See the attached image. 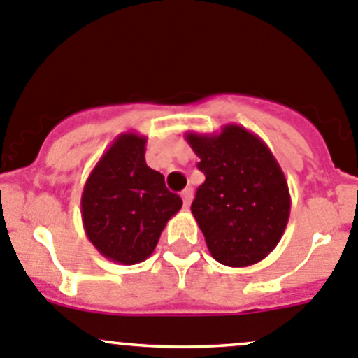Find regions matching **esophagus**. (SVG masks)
Returning <instances> with one entry per match:
<instances>
[{"mask_svg": "<svg viewBox=\"0 0 358 358\" xmlns=\"http://www.w3.org/2000/svg\"><path fill=\"white\" fill-rule=\"evenodd\" d=\"M192 197H194L192 189H185V190H183V192H182V199H183V206H185V208H189L190 202H192Z\"/></svg>", "mask_w": 358, "mask_h": 358, "instance_id": "34e87169", "label": "esophagus"}]
</instances>
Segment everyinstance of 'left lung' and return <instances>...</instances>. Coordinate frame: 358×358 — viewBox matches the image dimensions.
<instances>
[{
  "label": "left lung",
  "instance_id": "obj_1",
  "mask_svg": "<svg viewBox=\"0 0 358 358\" xmlns=\"http://www.w3.org/2000/svg\"><path fill=\"white\" fill-rule=\"evenodd\" d=\"M185 138L206 175L190 209L209 252L227 266L262 262L282 239L291 213L289 187L272 150L239 124L187 131Z\"/></svg>",
  "mask_w": 358,
  "mask_h": 358
}]
</instances>
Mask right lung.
Wrapping results in <instances>:
<instances>
[{
    "instance_id": "obj_1",
    "label": "right lung",
    "mask_w": 358,
    "mask_h": 358,
    "mask_svg": "<svg viewBox=\"0 0 358 358\" xmlns=\"http://www.w3.org/2000/svg\"><path fill=\"white\" fill-rule=\"evenodd\" d=\"M147 136L121 133L90 173L81 196L86 237L103 258L136 265L149 258L182 199L145 162Z\"/></svg>"
}]
</instances>
